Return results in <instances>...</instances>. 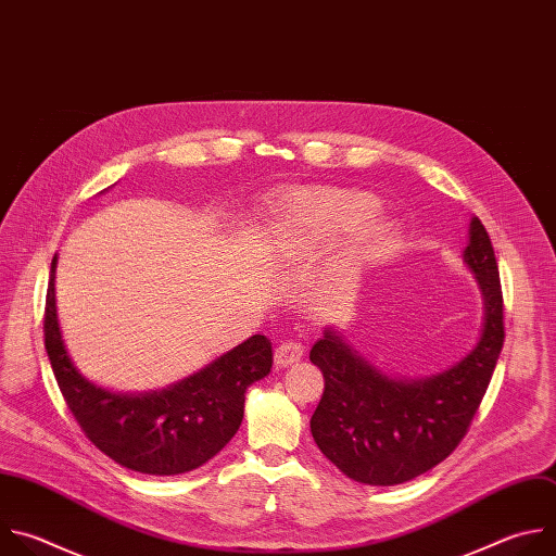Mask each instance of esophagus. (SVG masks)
<instances>
[{"instance_id":"1","label":"esophagus","mask_w":556,"mask_h":556,"mask_svg":"<svg viewBox=\"0 0 556 556\" xmlns=\"http://www.w3.org/2000/svg\"><path fill=\"white\" fill-rule=\"evenodd\" d=\"M302 355H304V346L298 340H285L278 344V349L274 353V362H276V366L285 368V366L295 364Z\"/></svg>"}]
</instances>
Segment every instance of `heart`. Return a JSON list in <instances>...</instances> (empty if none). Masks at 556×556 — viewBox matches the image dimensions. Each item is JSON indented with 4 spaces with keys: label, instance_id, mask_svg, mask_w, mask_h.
<instances>
[{
    "label": "heart",
    "instance_id": "1",
    "mask_svg": "<svg viewBox=\"0 0 556 556\" xmlns=\"http://www.w3.org/2000/svg\"><path fill=\"white\" fill-rule=\"evenodd\" d=\"M379 207L362 190H298L282 199L278 214V245L285 256L300 258L357 230ZM401 245V228L390 216L364 226L355 245L357 261H381Z\"/></svg>",
    "mask_w": 556,
    "mask_h": 556
}]
</instances>
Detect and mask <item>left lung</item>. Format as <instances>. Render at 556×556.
Here are the masks:
<instances>
[{
  "mask_svg": "<svg viewBox=\"0 0 556 556\" xmlns=\"http://www.w3.org/2000/svg\"><path fill=\"white\" fill-rule=\"evenodd\" d=\"M465 263L484 295L478 346L454 368L422 381H399L370 366L336 330L311 349L324 392L311 416L321 454L349 478L394 486L433 469L467 435L504 346V295L482 220H471Z\"/></svg>",
  "mask_w": 556,
  "mask_h": 556,
  "instance_id": "left-lung-1",
  "label": "left lung"
}]
</instances>
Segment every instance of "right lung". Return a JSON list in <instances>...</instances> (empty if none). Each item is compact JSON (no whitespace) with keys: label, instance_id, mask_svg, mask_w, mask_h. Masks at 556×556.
<instances>
[{"label":"right lung","instance_id":"right-lung-1","mask_svg":"<svg viewBox=\"0 0 556 556\" xmlns=\"http://www.w3.org/2000/svg\"><path fill=\"white\" fill-rule=\"evenodd\" d=\"M48 280L43 336L61 394L93 445L121 467L149 476L192 471L224 450L243 420L245 390L269 375L271 342L254 336L190 379L151 394H114L78 375L61 340Z\"/></svg>","mask_w":556,"mask_h":556}]
</instances>
